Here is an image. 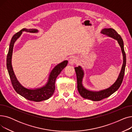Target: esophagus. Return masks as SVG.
<instances>
[{
	"instance_id": "esophagus-1",
	"label": "esophagus",
	"mask_w": 132,
	"mask_h": 132,
	"mask_svg": "<svg viewBox=\"0 0 132 132\" xmlns=\"http://www.w3.org/2000/svg\"><path fill=\"white\" fill-rule=\"evenodd\" d=\"M77 62V59L75 57H71L70 58V59L69 60V64H70L71 65L75 64Z\"/></svg>"
}]
</instances>
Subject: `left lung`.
<instances>
[{"label":"left lung","mask_w":132,"mask_h":132,"mask_svg":"<svg viewBox=\"0 0 132 132\" xmlns=\"http://www.w3.org/2000/svg\"><path fill=\"white\" fill-rule=\"evenodd\" d=\"M101 32L104 35H105L108 37H111L117 40L121 50L123 57V63L118 77L114 84L109 88L101 90L99 91L90 90L86 88L83 85V79H84L85 76V72L82 67L79 66L77 67L74 68L77 78L78 90L80 95L83 98L93 101H99L104 98H107L119 89L123 80L126 64V57L124 50L123 42L120 35L118 34L117 32L112 28L103 29Z\"/></svg>","instance_id":"8db88e82"}]
</instances>
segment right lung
<instances>
[{
  "label": "right lung",
  "mask_w": 132,
  "mask_h": 132,
  "mask_svg": "<svg viewBox=\"0 0 132 132\" xmlns=\"http://www.w3.org/2000/svg\"><path fill=\"white\" fill-rule=\"evenodd\" d=\"M24 31L30 33H38L39 30L37 29L23 28L19 32L16 33L12 37L9 46V52L7 55V68L12 86L18 94L23 97L27 100L31 101L40 102L45 101L51 97L53 94L55 90V80L61 71L67 66L68 61L64 60L54 67L48 75L46 83L42 87L32 89L27 88L24 87L17 79L12 65V58L14 45L16 40L21 35L22 32Z\"/></svg>",
  "instance_id": "obj_1"
}]
</instances>
